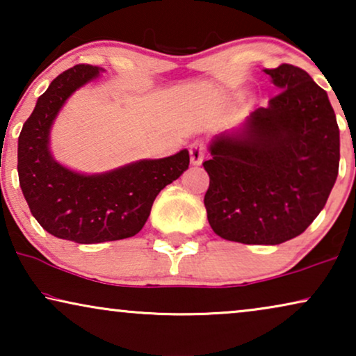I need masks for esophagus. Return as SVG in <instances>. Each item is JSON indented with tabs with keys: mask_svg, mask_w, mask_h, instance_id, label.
Returning <instances> with one entry per match:
<instances>
[{
	"mask_svg": "<svg viewBox=\"0 0 356 356\" xmlns=\"http://www.w3.org/2000/svg\"><path fill=\"white\" fill-rule=\"evenodd\" d=\"M207 154V147L202 140H194L189 145V155H191V163L193 165H201L204 157Z\"/></svg>",
	"mask_w": 356,
	"mask_h": 356,
	"instance_id": "34e87169",
	"label": "esophagus"
}]
</instances>
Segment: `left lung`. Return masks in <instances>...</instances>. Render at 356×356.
I'll return each mask as SVG.
<instances>
[{
	"label": "left lung",
	"instance_id": "8db88e82",
	"mask_svg": "<svg viewBox=\"0 0 356 356\" xmlns=\"http://www.w3.org/2000/svg\"><path fill=\"white\" fill-rule=\"evenodd\" d=\"M280 92L251 113L240 138L222 136L204 162L207 220L243 245H280L308 228L337 179L340 139L324 89L293 65L264 70Z\"/></svg>",
	"mask_w": 356,
	"mask_h": 356
}]
</instances>
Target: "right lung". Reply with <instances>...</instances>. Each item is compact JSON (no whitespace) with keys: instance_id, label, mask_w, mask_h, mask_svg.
Here are the masks:
<instances>
[{"instance_id":"obj_1","label":"right lung","mask_w":356,"mask_h":356,"mask_svg":"<svg viewBox=\"0 0 356 356\" xmlns=\"http://www.w3.org/2000/svg\"><path fill=\"white\" fill-rule=\"evenodd\" d=\"M99 71L76 65L53 79L24 123L17 144L19 184L32 216L53 236L82 245L139 233L157 194L189 167L188 150L94 177L71 172L51 159L48 133L53 120L67 97Z\"/></svg>"}]
</instances>
